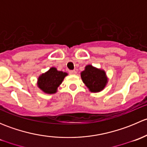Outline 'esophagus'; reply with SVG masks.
<instances>
[{
  "label": "esophagus",
  "instance_id": "obj_1",
  "mask_svg": "<svg viewBox=\"0 0 147 147\" xmlns=\"http://www.w3.org/2000/svg\"><path fill=\"white\" fill-rule=\"evenodd\" d=\"M69 72L70 75H75L77 73V72L75 70H70Z\"/></svg>",
  "mask_w": 147,
  "mask_h": 147
}]
</instances>
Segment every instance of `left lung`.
I'll return each mask as SVG.
<instances>
[{
    "label": "left lung",
    "instance_id": "8db88e82",
    "mask_svg": "<svg viewBox=\"0 0 147 147\" xmlns=\"http://www.w3.org/2000/svg\"><path fill=\"white\" fill-rule=\"evenodd\" d=\"M80 74L82 82L91 92H100L108 82L105 71L91 65H87Z\"/></svg>",
    "mask_w": 147,
    "mask_h": 147
}]
</instances>
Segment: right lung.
Returning <instances> with one entry per match:
<instances>
[{"label": "right lung", "mask_w": 147, "mask_h": 147, "mask_svg": "<svg viewBox=\"0 0 147 147\" xmlns=\"http://www.w3.org/2000/svg\"><path fill=\"white\" fill-rule=\"evenodd\" d=\"M68 74L63 71H58L56 67L50 68L49 70L42 73L38 79V87L46 94H55L57 87L61 84L63 80Z\"/></svg>", "instance_id": "obj_1"}]
</instances>
